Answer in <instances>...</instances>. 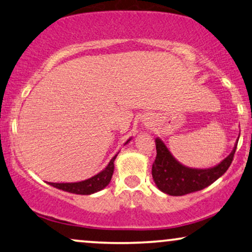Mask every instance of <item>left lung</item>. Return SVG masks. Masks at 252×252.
I'll return each instance as SVG.
<instances>
[{"label":"left lung","mask_w":252,"mask_h":252,"mask_svg":"<svg viewBox=\"0 0 252 252\" xmlns=\"http://www.w3.org/2000/svg\"><path fill=\"white\" fill-rule=\"evenodd\" d=\"M155 142L157 157L152 165V178L156 186L168 195L181 196L206 189L220 177L223 176L230 166L238 141L228 157H225L221 163L209 168L185 166L173 157L170 150L159 137L156 138Z\"/></svg>","instance_id":"1"}]
</instances>
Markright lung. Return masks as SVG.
Returning <instances> with one entry per match:
<instances>
[{
	"mask_svg": "<svg viewBox=\"0 0 252 252\" xmlns=\"http://www.w3.org/2000/svg\"><path fill=\"white\" fill-rule=\"evenodd\" d=\"M130 141H131V138H129L128 141L124 143V145L128 144ZM117 155H115L110 159V161L102 171L98 172L97 174L89 178V179L78 181V183H49V185L58 189L65 190V192L80 194V195H91V194L96 193L109 185L114 173V167H115L114 161H115Z\"/></svg>",
	"mask_w": 252,
	"mask_h": 252,
	"instance_id": "1",
	"label": "right lung"
}]
</instances>
